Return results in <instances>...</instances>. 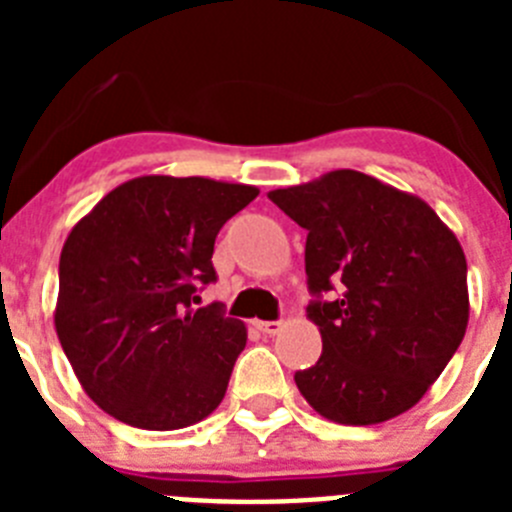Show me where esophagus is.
<instances>
[{
    "label": "esophagus",
    "instance_id": "1",
    "mask_svg": "<svg viewBox=\"0 0 512 512\" xmlns=\"http://www.w3.org/2000/svg\"><path fill=\"white\" fill-rule=\"evenodd\" d=\"M256 328L261 330V333H266V336H274V333H279L282 330V320H256Z\"/></svg>",
    "mask_w": 512,
    "mask_h": 512
}]
</instances>
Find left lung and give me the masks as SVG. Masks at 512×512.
Segmentation results:
<instances>
[{"instance_id":"8db88e82","label":"left lung","mask_w":512,"mask_h":512,"mask_svg":"<svg viewBox=\"0 0 512 512\" xmlns=\"http://www.w3.org/2000/svg\"><path fill=\"white\" fill-rule=\"evenodd\" d=\"M307 230L305 271L323 354L295 374L310 408L377 425L418 405L469 323L467 259L428 202L354 169L269 192ZM336 286L330 303L319 300Z\"/></svg>"}]
</instances>
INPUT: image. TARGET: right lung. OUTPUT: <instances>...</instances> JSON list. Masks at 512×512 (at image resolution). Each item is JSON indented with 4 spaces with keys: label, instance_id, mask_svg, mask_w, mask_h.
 Instances as JSON below:
<instances>
[{
    "label": "right lung",
    "instance_id": "1",
    "mask_svg": "<svg viewBox=\"0 0 512 512\" xmlns=\"http://www.w3.org/2000/svg\"><path fill=\"white\" fill-rule=\"evenodd\" d=\"M259 197L251 184L148 174L104 194L71 228L58 261L53 323L84 392L143 431H176L223 402L246 325L220 305L215 238Z\"/></svg>",
    "mask_w": 512,
    "mask_h": 512
}]
</instances>
